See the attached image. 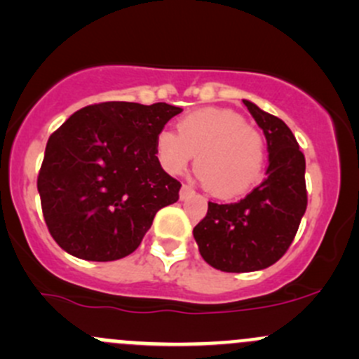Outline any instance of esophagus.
Returning a JSON list of instances; mask_svg holds the SVG:
<instances>
[{
  "label": "esophagus",
  "instance_id": "obj_1",
  "mask_svg": "<svg viewBox=\"0 0 359 359\" xmlns=\"http://www.w3.org/2000/svg\"><path fill=\"white\" fill-rule=\"evenodd\" d=\"M194 194V189L189 186V184H182V187H180V200H187L189 196H193Z\"/></svg>",
  "mask_w": 359,
  "mask_h": 359
}]
</instances>
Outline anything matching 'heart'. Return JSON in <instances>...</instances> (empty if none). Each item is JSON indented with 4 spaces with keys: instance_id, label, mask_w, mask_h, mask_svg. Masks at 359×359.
Here are the masks:
<instances>
[{
    "instance_id": "heart-1",
    "label": "heart",
    "mask_w": 359,
    "mask_h": 359,
    "mask_svg": "<svg viewBox=\"0 0 359 359\" xmlns=\"http://www.w3.org/2000/svg\"><path fill=\"white\" fill-rule=\"evenodd\" d=\"M163 168L180 175L196 154V172L219 196H238L262 177L266 139L247 119L229 109H200L177 123V133L156 137Z\"/></svg>"
}]
</instances>
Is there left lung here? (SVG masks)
<instances>
[{
  "mask_svg": "<svg viewBox=\"0 0 359 359\" xmlns=\"http://www.w3.org/2000/svg\"><path fill=\"white\" fill-rule=\"evenodd\" d=\"M243 102L266 135L267 177L243 200L208 201L205 219L193 231L203 259L224 273H250L278 262L307 208L306 158L292 130L250 100Z\"/></svg>",
  "mask_w": 359,
  "mask_h": 359,
  "instance_id": "8db88e82",
  "label": "left lung"
}]
</instances>
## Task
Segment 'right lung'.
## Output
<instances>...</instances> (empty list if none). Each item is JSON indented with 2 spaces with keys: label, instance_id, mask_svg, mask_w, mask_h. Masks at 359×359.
I'll list each match as a JSON object with an SVG mask.
<instances>
[{
  "label": "right lung",
  "instance_id": "1",
  "mask_svg": "<svg viewBox=\"0 0 359 359\" xmlns=\"http://www.w3.org/2000/svg\"><path fill=\"white\" fill-rule=\"evenodd\" d=\"M182 112L165 102H100L50 135L38 173L46 227L60 248L93 262L135 252L180 182L156 156V137Z\"/></svg>",
  "mask_w": 359,
  "mask_h": 359
}]
</instances>
